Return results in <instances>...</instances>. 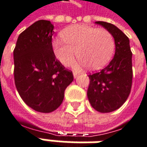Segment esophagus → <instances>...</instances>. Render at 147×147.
I'll return each instance as SVG.
<instances>
[{
	"instance_id": "34e87169",
	"label": "esophagus",
	"mask_w": 147,
	"mask_h": 147,
	"mask_svg": "<svg viewBox=\"0 0 147 147\" xmlns=\"http://www.w3.org/2000/svg\"><path fill=\"white\" fill-rule=\"evenodd\" d=\"M79 73L78 72H76V71H74L73 72V76H74V78H76L77 76H78Z\"/></svg>"
}]
</instances>
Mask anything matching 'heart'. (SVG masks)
<instances>
[{
    "mask_svg": "<svg viewBox=\"0 0 147 147\" xmlns=\"http://www.w3.org/2000/svg\"><path fill=\"white\" fill-rule=\"evenodd\" d=\"M63 40L52 41L53 54L65 66L73 63L77 53L80 63L89 69H99L108 63L115 52V40L106 29L88 25H73L61 32Z\"/></svg>",
    "mask_w": 147,
    "mask_h": 147,
    "instance_id": "1",
    "label": "heart"
}]
</instances>
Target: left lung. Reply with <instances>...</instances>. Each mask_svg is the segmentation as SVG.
<instances>
[{
	"instance_id": "1",
	"label": "left lung",
	"mask_w": 147,
	"mask_h": 147,
	"mask_svg": "<svg viewBox=\"0 0 147 147\" xmlns=\"http://www.w3.org/2000/svg\"><path fill=\"white\" fill-rule=\"evenodd\" d=\"M114 37L115 53L110 63L98 72L89 75L87 95L91 106L102 113L119 109L129 97L133 80L132 52L128 36L111 23L98 21Z\"/></svg>"
}]
</instances>
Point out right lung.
<instances>
[{
    "label": "right lung",
    "instance_id": "1",
    "mask_svg": "<svg viewBox=\"0 0 147 147\" xmlns=\"http://www.w3.org/2000/svg\"><path fill=\"white\" fill-rule=\"evenodd\" d=\"M53 28L50 21H36L18 36L13 49L16 89L28 107L42 113L62 104L65 89L74 79L72 71L53 54Z\"/></svg>",
    "mask_w": 147,
    "mask_h": 147
}]
</instances>
